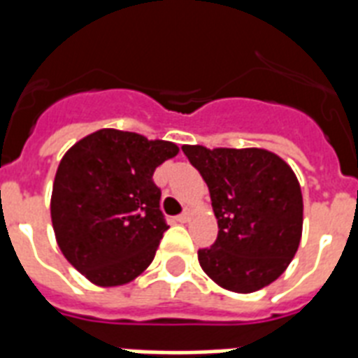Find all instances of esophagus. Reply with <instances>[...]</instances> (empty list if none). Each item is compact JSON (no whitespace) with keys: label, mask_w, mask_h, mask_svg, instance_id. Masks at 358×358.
Returning <instances> with one entry per match:
<instances>
[{"label":"esophagus","mask_w":358,"mask_h":358,"mask_svg":"<svg viewBox=\"0 0 358 358\" xmlns=\"http://www.w3.org/2000/svg\"><path fill=\"white\" fill-rule=\"evenodd\" d=\"M189 219H191V208H185L184 213H182V215H178V217H176V221H178V223H189Z\"/></svg>","instance_id":"obj_1"}]
</instances>
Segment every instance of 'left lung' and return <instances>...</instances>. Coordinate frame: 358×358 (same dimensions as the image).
<instances>
[{"instance_id":"8db88e82","label":"left lung","mask_w":358,"mask_h":358,"mask_svg":"<svg viewBox=\"0 0 358 358\" xmlns=\"http://www.w3.org/2000/svg\"><path fill=\"white\" fill-rule=\"evenodd\" d=\"M182 150L208 184L217 241L199 250L202 271L223 289L252 294L275 282L303 234V195L288 163L266 148Z\"/></svg>"}]
</instances>
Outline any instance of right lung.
Listing matches in <instances>:
<instances>
[{
  "label": "right lung",
  "instance_id": "right-lung-1",
  "mask_svg": "<svg viewBox=\"0 0 358 358\" xmlns=\"http://www.w3.org/2000/svg\"><path fill=\"white\" fill-rule=\"evenodd\" d=\"M180 152L171 141L103 128L72 145L53 180L50 213L64 258L102 288L150 266L169 229L152 174Z\"/></svg>",
  "mask_w": 358,
  "mask_h": 358
}]
</instances>
